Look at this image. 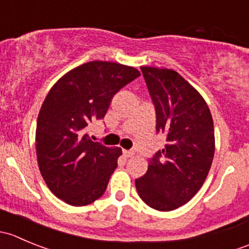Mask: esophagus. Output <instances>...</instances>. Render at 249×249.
<instances>
[{
    "mask_svg": "<svg viewBox=\"0 0 249 249\" xmlns=\"http://www.w3.org/2000/svg\"><path fill=\"white\" fill-rule=\"evenodd\" d=\"M123 154H124V157H126V158H131L135 153H134V150H123Z\"/></svg>",
    "mask_w": 249,
    "mask_h": 249,
    "instance_id": "obj_1",
    "label": "esophagus"
}]
</instances>
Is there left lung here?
I'll return each instance as SVG.
<instances>
[{"label":"left lung","instance_id":"1","mask_svg":"<svg viewBox=\"0 0 249 249\" xmlns=\"http://www.w3.org/2000/svg\"><path fill=\"white\" fill-rule=\"evenodd\" d=\"M166 145L135 180L140 197L158 211L187 203L202 187L214 155V127L201 95L176 71L141 67Z\"/></svg>","mask_w":249,"mask_h":249}]
</instances>
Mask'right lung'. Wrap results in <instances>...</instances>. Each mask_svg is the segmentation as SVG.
<instances>
[{"mask_svg":"<svg viewBox=\"0 0 249 249\" xmlns=\"http://www.w3.org/2000/svg\"><path fill=\"white\" fill-rule=\"evenodd\" d=\"M140 76L134 67L90 61L48 92L37 119L36 150L42 177L55 196L85 206L106 192L122 149L91 141L87 126L104 119L113 96Z\"/></svg>","mask_w":249,"mask_h":249,"instance_id":"right-lung-1","label":"right lung"}]
</instances>
